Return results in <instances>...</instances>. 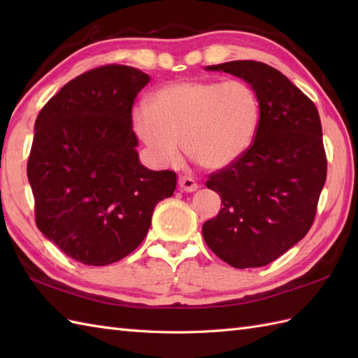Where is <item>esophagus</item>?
Returning a JSON list of instances; mask_svg holds the SVG:
<instances>
[{
	"label": "esophagus",
	"instance_id": "obj_1",
	"mask_svg": "<svg viewBox=\"0 0 358 358\" xmlns=\"http://www.w3.org/2000/svg\"><path fill=\"white\" fill-rule=\"evenodd\" d=\"M178 186L181 191H185V192H194L199 189L196 181L192 177H189V175H183V177L178 178Z\"/></svg>",
	"mask_w": 358,
	"mask_h": 358
}]
</instances>
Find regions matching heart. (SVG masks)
<instances>
[{"label": "heart", "mask_w": 358, "mask_h": 358, "mask_svg": "<svg viewBox=\"0 0 358 358\" xmlns=\"http://www.w3.org/2000/svg\"><path fill=\"white\" fill-rule=\"evenodd\" d=\"M132 126L158 163L185 154L206 169L237 162L252 146L260 126V100L248 83L185 81L167 85L136 106Z\"/></svg>", "instance_id": "1"}]
</instances>
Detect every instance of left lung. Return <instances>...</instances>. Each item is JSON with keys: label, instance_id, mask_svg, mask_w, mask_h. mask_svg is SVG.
Instances as JSON below:
<instances>
[{"label": "left lung", "instance_id": "8db88e82", "mask_svg": "<svg viewBox=\"0 0 358 358\" xmlns=\"http://www.w3.org/2000/svg\"><path fill=\"white\" fill-rule=\"evenodd\" d=\"M248 81L260 100V126L237 162L209 173L222 196L203 224L209 249L234 268L269 264L313 226L328 172L322 123L310 98L273 67L238 59L206 67Z\"/></svg>", "mask_w": 358, "mask_h": 358}]
</instances>
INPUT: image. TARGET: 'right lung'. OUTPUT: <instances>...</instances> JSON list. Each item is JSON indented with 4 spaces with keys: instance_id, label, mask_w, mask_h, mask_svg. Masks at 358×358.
<instances>
[{
    "instance_id": "add662e5",
    "label": "right lung",
    "mask_w": 358,
    "mask_h": 358,
    "mask_svg": "<svg viewBox=\"0 0 358 358\" xmlns=\"http://www.w3.org/2000/svg\"><path fill=\"white\" fill-rule=\"evenodd\" d=\"M149 80L131 66L95 67L36 117L27 162L35 223L80 263L106 266L134 252L157 203L177 186V173L149 171L135 150L132 106Z\"/></svg>"
}]
</instances>
